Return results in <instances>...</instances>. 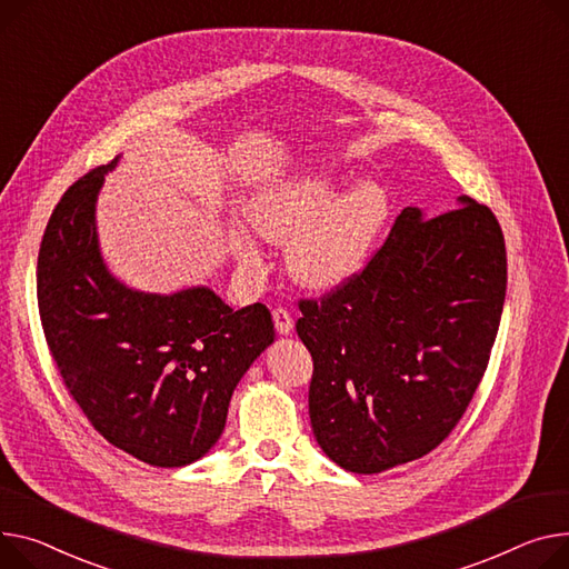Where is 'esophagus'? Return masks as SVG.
<instances>
[{"mask_svg": "<svg viewBox=\"0 0 569 569\" xmlns=\"http://www.w3.org/2000/svg\"><path fill=\"white\" fill-rule=\"evenodd\" d=\"M272 318H274V327H277L279 333H290V329H292V316H290L288 309L277 307V309L272 311Z\"/></svg>", "mask_w": 569, "mask_h": 569, "instance_id": "1", "label": "esophagus"}]
</instances>
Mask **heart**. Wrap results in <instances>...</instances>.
Here are the masks:
<instances>
[{
  "label": "heart",
  "mask_w": 569,
  "mask_h": 569,
  "mask_svg": "<svg viewBox=\"0 0 569 569\" xmlns=\"http://www.w3.org/2000/svg\"><path fill=\"white\" fill-rule=\"evenodd\" d=\"M338 189V180L327 171L283 180L262 189L247 212L264 240H293L288 270L311 290H331L355 277L389 214L382 184L363 180L340 197ZM233 253L242 270H260V251L244 233L233 238Z\"/></svg>",
  "instance_id": "b5f03b06"
}]
</instances>
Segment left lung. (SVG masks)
I'll list each match as a JSON object with an SVG mask.
<instances>
[{"instance_id": "8db88e82", "label": "left lung", "mask_w": 569, "mask_h": 569, "mask_svg": "<svg viewBox=\"0 0 569 569\" xmlns=\"http://www.w3.org/2000/svg\"><path fill=\"white\" fill-rule=\"evenodd\" d=\"M506 286L499 219L460 197L428 219L405 208L355 277L297 301L313 357L311 426L338 467L380 473L456 430L495 348Z\"/></svg>"}]
</instances>
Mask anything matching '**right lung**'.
Instances as JSON below:
<instances>
[{"label":"right lung","mask_w":569,"mask_h":569,"mask_svg":"<svg viewBox=\"0 0 569 569\" xmlns=\"http://www.w3.org/2000/svg\"><path fill=\"white\" fill-rule=\"evenodd\" d=\"M113 164L74 180L52 210L38 251V313L89 423L146 465L184 467L219 439L233 389L274 340V322L260 301L233 311L208 288L162 297L113 279L93 217Z\"/></svg>","instance_id":"obj_1"}]
</instances>
